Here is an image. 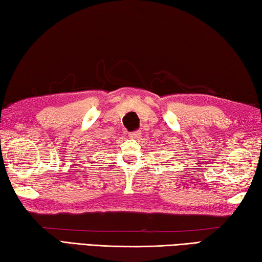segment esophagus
<instances>
[{
  "label": "esophagus",
  "mask_w": 262,
  "mask_h": 262,
  "mask_svg": "<svg viewBox=\"0 0 262 262\" xmlns=\"http://www.w3.org/2000/svg\"><path fill=\"white\" fill-rule=\"evenodd\" d=\"M140 131L139 130H137V131H133V132H130L129 133V137L130 138H132V139H133V138H138V137H139L140 136Z\"/></svg>",
  "instance_id": "obj_1"
}]
</instances>
